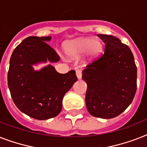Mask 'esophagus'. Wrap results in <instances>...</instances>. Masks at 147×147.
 Wrapping results in <instances>:
<instances>
[{
	"label": "esophagus",
	"mask_w": 147,
	"mask_h": 147,
	"mask_svg": "<svg viewBox=\"0 0 147 147\" xmlns=\"http://www.w3.org/2000/svg\"><path fill=\"white\" fill-rule=\"evenodd\" d=\"M76 76L78 79H81L82 77V71L81 69H77L76 70Z\"/></svg>",
	"instance_id": "1"
}]
</instances>
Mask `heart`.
Wrapping results in <instances>:
<instances>
[{
	"label": "heart",
	"instance_id": "b5f03b06",
	"mask_svg": "<svg viewBox=\"0 0 147 147\" xmlns=\"http://www.w3.org/2000/svg\"><path fill=\"white\" fill-rule=\"evenodd\" d=\"M100 49L101 44L99 40H92L88 38H81L67 41L64 44L65 53L71 58L79 57L86 51L90 57H93L98 53Z\"/></svg>",
	"mask_w": 147,
	"mask_h": 147
}]
</instances>
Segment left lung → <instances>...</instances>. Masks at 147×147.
I'll list each match as a JSON object with an SVG mask.
<instances>
[{"label": "left lung", "mask_w": 147, "mask_h": 147, "mask_svg": "<svg viewBox=\"0 0 147 147\" xmlns=\"http://www.w3.org/2000/svg\"><path fill=\"white\" fill-rule=\"evenodd\" d=\"M105 43L103 53L89 63L82 78L88 84L86 106L101 119L118 116L128 107L137 90V66L128 46L118 38L97 34Z\"/></svg>", "instance_id": "left-lung-1"}]
</instances>
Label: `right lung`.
I'll return each mask as SVG.
<instances>
[{"label":"right lung","instance_id":"obj_1","mask_svg":"<svg viewBox=\"0 0 147 147\" xmlns=\"http://www.w3.org/2000/svg\"><path fill=\"white\" fill-rule=\"evenodd\" d=\"M51 39L26 38L14 49L9 60L7 83L12 99L21 112L38 120L51 119L61 112L63 96L78 80L75 70L60 74L51 65L34 71V64L59 60L46 43Z\"/></svg>","mask_w":147,"mask_h":147}]
</instances>
